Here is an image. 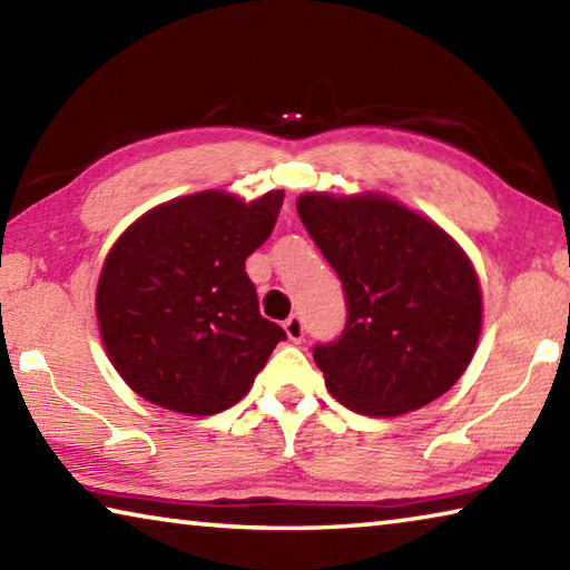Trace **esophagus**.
<instances>
[{
  "mask_svg": "<svg viewBox=\"0 0 570 570\" xmlns=\"http://www.w3.org/2000/svg\"><path fill=\"white\" fill-rule=\"evenodd\" d=\"M284 330H286L288 340H292L294 344H302L304 342V320L298 314L288 316V320L284 322Z\"/></svg>",
  "mask_w": 570,
  "mask_h": 570,
  "instance_id": "obj_1",
  "label": "esophagus"
}]
</instances>
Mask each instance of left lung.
<instances>
[{
  "label": "left lung",
  "instance_id": "1",
  "mask_svg": "<svg viewBox=\"0 0 570 570\" xmlns=\"http://www.w3.org/2000/svg\"><path fill=\"white\" fill-rule=\"evenodd\" d=\"M296 210L344 288V332L314 346L332 397L397 417L445 394L468 370L482 322L465 250L382 196L304 193Z\"/></svg>",
  "mask_w": 570,
  "mask_h": 570
}]
</instances>
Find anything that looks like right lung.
Listing matches in <instances>:
<instances>
[{"instance_id": "obj_1", "label": "right lung", "mask_w": 570, "mask_h": 570, "mask_svg": "<svg viewBox=\"0 0 570 570\" xmlns=\"http://www.w3.org/2000/svg\"><path fill=\"white\" fill-rule=\"evenodd\" d=\"M282 204V190L250 204L193 193L148 210L115 240L95 304L105 350L132 392L198 417L246 397L286 340L258 314L246 274Z\"/></svg>"}]
</instances>
